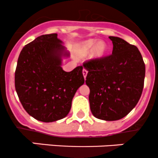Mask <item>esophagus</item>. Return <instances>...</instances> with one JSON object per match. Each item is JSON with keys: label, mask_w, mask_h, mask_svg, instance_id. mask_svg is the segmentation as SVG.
<instances>
[{"label": "esophagus", "mask_w": 158, "mask_h": 158, "mask_svg": "<svg viewBox=\"0 0 158 158\" xmlns=\"http://www.w3.org/2000/svg\"><path fill=\"white\" fill-rule=\"evenodd\" d=\"M87 74H88V70H87L86 69H83V76H84V77H85V79L86 78Z\"/></svg>", "instance_id": "esophagus-1"}]
</instances>
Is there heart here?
<instances>
[{
  "label": "heart",
  "instance_id": "heart-1",
  "mask_svg": "<svg viewBox=\"0 0 158 158\" xmlns=\"http://www.w3.org/2000/svg\"><path fill=\"white\" fill-rule=\"evenodd\" d=\"M107 52V44L103 40L97 42L96 39H89L79 43L75 47V52L80 58L86 57L91 52V59H99Z\"/></svg>",
  "mask_w": 158,
  "mask_h": 158
}]
</instances>
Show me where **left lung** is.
I'll list each match as a JSON object with an SVG mask.
<instances>
[{
    "mask_svg": "<svg viewBox=\"0 0 158 158\" xmlns=\"http://www.w3.org/2000/svg\"><path fill=\"white\" fill-rule=\"evenodd\" d=\"M112 55L84 63L88 70L89 103L94 117L117 121L129 114L143 92L145 64L136 46L118 37H109Z\"/></svg>",
    "mask_w": 158,
    "mask_h": 158,
    "instance_id": "1",
    "label": "left lung"
}]
</instances>
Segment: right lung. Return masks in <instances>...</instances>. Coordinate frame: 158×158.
Masks as SVG:
<instances>
[{
    "mask_svg": "<svg viewBox=\"0 0 158 158\" xmlns=\"http://www.w3.org/2000/svg\"><path fill=\"white\" fill-rule=\"evenodd\" d=\"M57 34L41 35L22 49L15 73L17 95L25 110L36 120L53 122L69 114L72 99L84 83L80 66L62 68L69 53Z\"/></svg>",
    "mask_w": 158,
    "mask_h": 158,
    "instance_id": "obj_1",
    "label": "right lung"
}]
</instances>
